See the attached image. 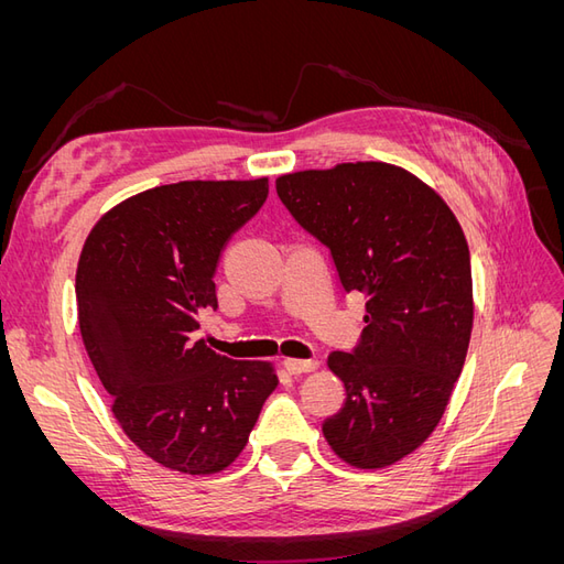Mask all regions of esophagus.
Masks as SVG:
<instances>
[{
  "instance_id": "obj_1",
  "label": "esophagus",
  "mask_w": 564,
  "mask_h": 564,
  "mask_svg": "<svg viewBox=\"0 0 564 564\" xmlns=\"http://www.w3.org/2000/svg\"><path fill=\"white\" fill-rule=\"evenodd\" d=\"M284 365V369L289 371V373H308V371H315L317 369V360H292V357H289V360H284L282 362Z\"/></svg>"
}]
</instances>
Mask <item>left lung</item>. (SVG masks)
<instances>
[{"instance_id": "obj_1", "label": "left lung", "mask_w": 564, "mask_h": 564, "mask_svg": "<svg viewBox=\"0 0 564 564\" xmlns=\"http://www.w3.org/2000/svg\"><path fill=\"white\" fill-rule=\"evenodd\" d=\"M296 224L329 249L340 289L365 294L367 327L329 369L346 402L322 433L357 468L414 452L445 414L473 329L464 230L429 185L383 162L275 181Z\"/></svg>"}]
</instances>
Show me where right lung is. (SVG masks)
<instances>
[{
  "label": "right lung",
  "instance_id": "add662e5",
  "mask_svg": "<svg viewBox=\"0 0 564 564\" xmlns=\"http://www.w3.org/2000/svg\"><path fill=\"white\" fill-rule=\"evenodd\" d=\"M265 197L268 178L152 187L100 218L79 256V329L112 414L135 447L178 473L230 466L278 386L270 365L195 340L197 317L218 308L220 256Z\"/></svg>",
  "mask_w": 564,
  "mask_h": 564
}]
</instances>
